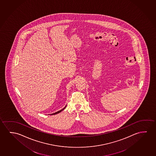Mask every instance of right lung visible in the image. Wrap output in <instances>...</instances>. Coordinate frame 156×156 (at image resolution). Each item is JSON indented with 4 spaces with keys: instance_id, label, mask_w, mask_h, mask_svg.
Here are the masks:
<instances>
[{
    "instance_id": "1",
    "label": "right lung",
    "mask_w": 156,
    "mask_h": 156,
    "mask_svg": "<svg viewBox=\"0 0 156 156\" xmlns=\"http://www.w3.org/2000/svg\"><path fill=\"white\" fill-rule=\"evenodd\" d=\"M66 106H65V108H63L62 110H61L59 111H57V112H56L54 113H53V114H51V115H56V114H57V113H60V112H62V110H64L65 109V108H66Z\"/></svg>"
}]
</instances>
